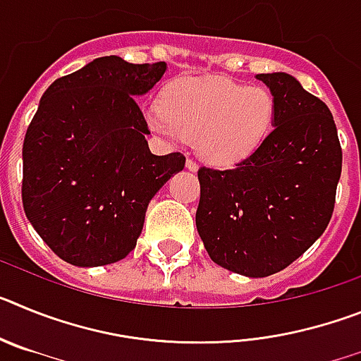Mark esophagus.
Instances as JSON below:
<instances>
[{
	"mask_svg": "<svg viewBox=\"0 0 361 361\" xmlns=\"http://www.w3.org/2000/svg\"><path fill=\"white\" fill-rule=\"evenodd\" d=\"M186 168L190 171H197V170H199V166H197V162L191 161V159H188V161H186Z\"/></svg>",
	"mask_w": 361,
	"mask_h": 361,
	"instance_id": "1",
	"label": "esophagus"
}]
</instances>
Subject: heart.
I'll list each match as a JSON object with an SVG mask.
<instances>
[{"label": "heart", "mask_w": 361, "mask_h": 361, "mask_svg": "<svg viewBox=\"0 0 361 361\" xmlns=\"http://www.w3.org/2000/svg\"><path fill=\"white\" fill-rule=\"evenodd\" d=\"M275 119V99L266 88L204 75L175 81L164 106L146 110V123L166 141L195 139V149L212 166H233L262 145Z\"/></svg>", "instance_id": "heart-1"}]
</instances>
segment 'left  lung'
Wrapping results in <instances>:
<instances>
[{
	"mask_svg": "<svg viewBox=\"0 0 361 361\" xmlns=\"http://www.w3.org/2000/svg\"><path fill=\"white\" fill-rule=\"evenodd\" d=\"M275 99L273 130L231 170L200 168L197 231L213 262L262 279L325 231L342 173L329 108L289 73H258Z\"/></svg>",
	"mask_w": 361,
	"mask_h": 361,
	"instance_id": "1",
	"label": "left lung"
}]
</instances>
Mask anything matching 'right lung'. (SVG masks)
<instances>
[{
    "label": "right lung",
    "mask_w": 361,
    "mask_h": 361,
    "mask_svg": "<svg viewBox=\"0 0 361 361\" xmlns=\"http://www.w3.org/2000/svg\"><path fill=\"white\" fill-rule=\"evenodd\" d=\"M166 63L94 59L47 88L23 142L27 219L65 262L99 267L135 247L149 200L183 171L180 153L153 155L135 99Z\"/></svg>",
    "instance_id": "add662e5"
}]
</instances>
